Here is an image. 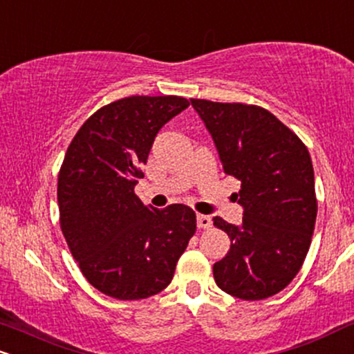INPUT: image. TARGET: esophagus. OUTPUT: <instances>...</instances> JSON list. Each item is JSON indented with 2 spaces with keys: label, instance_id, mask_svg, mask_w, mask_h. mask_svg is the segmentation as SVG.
I'll list each match as a JSON object with an SVG mask.
<instances>
[{
  "label": "esophagus",
  "instance_id": "esophagus-1",
  "mask_svg": "<svg viewBox=\"0 0 354 354\" xmlns=\"http://www.w3.org/2000/svg\"><path fill=\"white\" fill-rule=\"evenodd\" d=\"M196 219H198V227L199 229H209L212 225V221L209 216L206 214H198L196 216Z\"/></svg>",
  "mask_w": 354,
  "mask_h": 354
}]
</instances>
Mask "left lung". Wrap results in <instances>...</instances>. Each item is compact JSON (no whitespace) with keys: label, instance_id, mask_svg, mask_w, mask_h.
Returning <instances> with one entry per match:
<instances>
[{"label":"left lung","instance_id":"8db88e82","mask_svg":"<svg viewBox=\"0 0 354 354\" xmlns=\"http://www.w3.org/2000/svg\"><path fill=\"white\" fill-rule=\"evenodd\" d=\"M218 148L224 173L241 181L239 225L216 216L231 249L212 267L221 290L263 300L299 274L312 242L317 196L305 143L269 110L247 104L191 99Z\"/></svg>","mask_w":354,"mask_h":354}]
</instances>
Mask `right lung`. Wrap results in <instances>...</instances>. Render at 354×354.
I'll use <instances>...</instances> for the list:
<instances>
[{
	"mask_svg": "<svg viewBox=\"0 0 354 354\" xmlns=\"http://www.w3.org/2000/svg\"><path fill=\"white\" fill-rule=\"evenodd\" d=\"M189 102L178 95L115 100L85 120L57 180L61 229L88 283L117 300H142L171 282L196 232L185 204L145 206L135 194L155 136Z\"/></svg>",
	"mask_w": 354,
	"mask_h": 354,
	"instance_id": "obj_1",
	"label": "right lung"
}]
</instances>
